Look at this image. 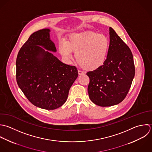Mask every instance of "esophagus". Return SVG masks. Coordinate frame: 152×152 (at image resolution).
Here are the masks:
<instances>
[{
    "label": "esophagus",
    "instance_id": "1",
    "mask_svg": "<svg viewBox=\"0 0 152 152\" xmlns=\"http://www.w3.org/2000/svg\"><path fill=\"white\" fill-rule=\"evenodd\" d=\"M78 74H79V75H83V74H85V72H83V71H82V70H78Z\"/></svg>",
    "mask_w": 152,
    "mask_h": 152
}]
</instances>
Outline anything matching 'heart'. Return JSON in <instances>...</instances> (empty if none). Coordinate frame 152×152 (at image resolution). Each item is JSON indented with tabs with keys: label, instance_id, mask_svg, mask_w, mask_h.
Instances as JSON below:
<instances>
[{
	"label": "heart",
	"instance_id": "obj_1",
	"mask_svg": "<svg viewBox=\"0 0 152 152\" xmlns=\"http://www.w3.org/2000/svg\"><path fill=\"white\" fill-rule=\"evenodd\" d=\"M110 42L107 37L92 31H85L71 34L67 41L58 46L61 55L67 59L72 58L75 53L77 62L84 69L95 70L105 62Z\"/></svg>",
	"mask_w": 152,
	"mask_h": 152
}]
</instances>
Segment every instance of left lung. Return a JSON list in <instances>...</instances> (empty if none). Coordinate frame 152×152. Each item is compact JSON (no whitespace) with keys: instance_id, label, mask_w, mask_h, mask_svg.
<instances>
[{"instance_id":"1","label":"left lung","mask_w":152,"mask_h":152,"mask_svg":"<svg viewBox=\"0 0 152 152\" xmlns=\"http://www.w3.org/2000/svg\"><path fill=\"white\" fill-rule=\"evenodd\" d=\"M110 45L104 64L88 72V91L90 99L100 107H111L126 97L135 75L133 54L130 48L110 27Z\"/></svg>"}]
</instances>
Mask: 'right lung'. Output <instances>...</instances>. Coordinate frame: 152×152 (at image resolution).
I'll list each match as a JSON object with an SVG mask.
<instances>
[{"mask_svg":"<svg viewBox=\"0 0 152 152\" xmlns=\"http://www.w3.org/2000/svg\"><path fill=\"white\" fill-rule=\"evenodd\" d=\"M49 29L34 32L20 48L16 61L17 83L27 99L40 108L52 110L66 101L70 87L78 76L76 67L60 61L50 38Z\"/></svg>","mask_w":152,"mask_h":152,"instance_id":"obj_1","label":"right lung"}]
</instances>
